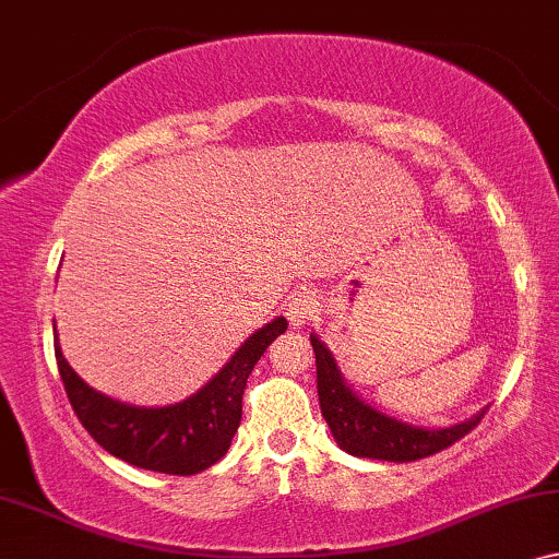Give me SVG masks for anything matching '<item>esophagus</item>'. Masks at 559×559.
<instances>
[{"instance_id": "34e87169", "label": "esophagus", "mask_w": 559, "mask_h": 559, "mask_svg": "<svg viewBox=\"0 0 559 559\" xmlns=\"http://www.w3.org/2000/svg\"><path fill=\"white\" fill-rule=\"evenodd\" d=\"M319 313V298L313 290H296L294 296H290V301L286 306V317L290 321V326L294 329H301L313 321V317Z\"/></svg>"}]
</instances>
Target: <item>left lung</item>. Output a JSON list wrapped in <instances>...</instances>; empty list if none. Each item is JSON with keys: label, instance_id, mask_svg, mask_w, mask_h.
Masks as SVG:
<instances>
[{"label": "left lung", "instance_id": "left-lung-1", "mask_svg": "<svg viewBox=\"0 0 559 559\" xmlns=\"http://www.w3.org/2000/svg\"><path fill=\"white\" fill-rule=\"evenodd\" d=\"M311 347L317 355V388H319V405L321 415L332 428V433L340 443L342 451L359 459H377V461H392V463H407L420 461L428 455H436L453 445L471 433L478 423H481V411L476 418L459 426L443 428V430H423L413 428L407 423H400L388 415L377 413L369 407L365 400H359L355 392L347 388L342 380L336 361L319 336L311 334Z\"/></svg>", "mask_w": 559, "mask_h": 559}]
</instances>
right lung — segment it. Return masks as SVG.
Segmentation results:
<instances>
[{"label": "right lung", "instance_id": "obj_1", "mask_svg": "<svg viewBox=\"0 0 559 559\" xmlns=\"http://www.w3.org/2000/svg\"><path fill=\"white\" fill-rule=\"evenodd\" d=\"M286 329L283 317L258 329L198 395L167 407L123 405L88 388L62 357L58 334L55 359L78 420L98 445L131 466L192 476L227 453L242 418V392L248 377L269 344Z\"/></svg>", "mask_w": 559, "mask_h": 559}]
</instances>
